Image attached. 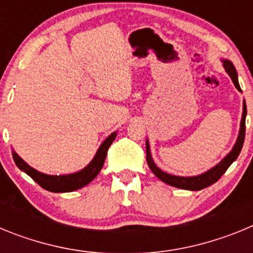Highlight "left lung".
I'll use <instances>...</instances> for the list:
<instances>
[{"label": "left lung", "instance_id": "left-lung-1", "mask_svg": "<svg viewBox=\"0 0 253 253\" xmlns=\"http://www.w3.org/2000/svg\"><path fill=\"white\" fill-rule=\"evenodd\" d=\"M224 69L225 72L229 75V77L232 78L234 86L238 88L240 91L241 87L238 84V78H237V72L236 68L233 67V64L229 62V60H224ZM246 115H247V107H246V102H243V114H242V120H241V129H240V135H238V139H237L236 144H234L233 149L231 151V153L228 154L227 157L222 161V162L216 165L215 167H213L211 169H209L208 172L203 173V175L194 176V177H180V176H173L169 175L166 172L161 171L156 165H154L153 160H152L151 151H149V144L148 140L146 143L147 147V163H148L149 169H152L154 175L157 176L161 181L166 182V184L171 185V186L178 187V189L184 190H193V191H198V190L205 189V187L210 186L211 184L216 182L219 178L222 177V175L228 169V167L231 166L232 163L237 160V157L240 156L241 149L243 147V142H245V135H246Z\"/></svg>", "mask_w": 253, "mask_h": 253}]
</instances>
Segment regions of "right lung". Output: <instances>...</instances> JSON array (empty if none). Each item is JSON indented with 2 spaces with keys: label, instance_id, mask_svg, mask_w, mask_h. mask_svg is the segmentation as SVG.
I'll return each mask as SVG.
<instances>
[{
  "label": "right lung",
  "instance_id": "right-lung-1",
  "mask_svg": "<svg viewBox=\"0 0 253 253\" xmlns=\"http://www.w3.org/2000/svg\"><path fill=\"white\" fill-rule=\"evenodd\" d=\"M116 137V131H114L113 134H110L109 137L105 139V142L100 146L99 151L96 153V156L93 157V160L91 161V163L86 169H84L82 171L76 172L72 175H62V176H50L45 175V173H42V172L37 171L33 167H30L25 161H22L21 158L17 156L15 152H13V161L16 163V166L19 167L21 171H24L25 173H28L33 180L39 184L43 189L51 191V193H69V191H75V190L81 189V187L86 186L88 182L93 180L96 176L99 175L100 169H102L105 162V158H106L107 149L111 146V143L114 142Z\"/></svg>",
  "mask_w": 253,
  "mask_h": 253
}]
</instances>
